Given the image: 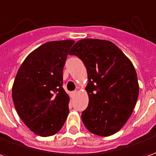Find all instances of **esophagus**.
<instances>
[{
	"label": "esophagus",
	"mask_w": 156,
	"mask_h": 156,
	"mask_svg": "<svg viewBox=\"0 0 156 156\" xmlns=\"http://www.w3.org/2000/svg\"><path fill=\"white\" fill-rule=\"evenodd\" d=\"M76 94H77V91L71 92V93H70V97H71V98H74Z\"/></svg>",
	"instance_id": "1"
}]
</instances>
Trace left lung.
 <instances>
[{
    "label": "left lung",
    "instance_id": "8db88e82",
    "mask_svg": "<svg viewBox=\"0 0 156 156\" xmlns=\"http://www.w3.org/2000/svg\"><path fill=\"white\" fill-rule=\"evenodd\" d=\"M84 63L89 102L82 121L91 133L109 136L124 126L138 96L137 73L130 60L116 45L99 39L77 41L69 52Z\"/></svg>",
    "mask_w": 156,
    "mask_h": 156
}]
</instances>
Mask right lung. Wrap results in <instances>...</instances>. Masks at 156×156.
<instances>
[{"mask_svg": "<svg viewBox=\"0 0 156 156\" xmlns=\"http://www.w3.org/2000/svg\"><path fill=\"white\" fill-rule=\"evenodd\" d=\"M73 40L48 41L31 52L16 73L12 99L19 117L40 136L57 134L67 119L69 97L62 70Z\"/></svg>", "mask_w": 156, "mask_h": 156, "instance_id": "add662e5", "label": "right lung"}]
</instances>
